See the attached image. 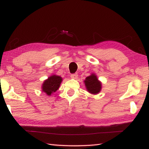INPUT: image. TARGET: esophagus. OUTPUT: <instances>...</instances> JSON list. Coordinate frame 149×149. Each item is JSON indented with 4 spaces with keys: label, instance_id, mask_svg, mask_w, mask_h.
Here are the masks:
<instances>
[{
    "label": "esophagus",
    "instance_id": "obj_1",
    "mask_svg": "<svg viewBox=\"0 0 149 149\" xmlns=\"http://www.w3.org/2000/svg\"><path fill=\"white\" fill-rule=\"evenodd\" d=\"M70 77H71V78H72V79H77L78 77V75L77 74H71V75H70Z\"/></svg>",
    "mask_w": 149,
    "mask_h": 149
}]
</instances>
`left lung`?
<instances>
[{
	"mask_svg": "<svg viewBox=\"0 0 149 149\" xmlns=\"http://www.w3.org/2000/svg\"><path fill=\"white\" fill-rule=\"evenodd\" d=\"M84 83L87 91L91 93V94L97 95L101 90V82L99 81L97 75L95 74H92L89 76L85 78Z\"/></svg>",
	"mask_w": 149,
	"mask_h": 149,
	"instance_id": "left-lung-1",
	"label": "left lung"
}]
</instances>
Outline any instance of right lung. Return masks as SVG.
<instances>
[{
  "mask_svg": "<svg viewBox=\"0 0 149 149\" xmlns=\"http://www.w3.org/2000/svg\"><path fill=\"white\" fill-rule=\"evenodd\" d=\"M62 78L56 75H52L44 81L42 85V91L48 96L51 95L59 89Z\"/></svg>",
  "mask_w": 149,
  "mask_h": 149,
  "instance_id": "obj_1",
  "label": "right lung"
}]
</instances>
